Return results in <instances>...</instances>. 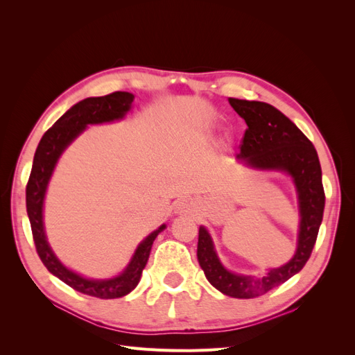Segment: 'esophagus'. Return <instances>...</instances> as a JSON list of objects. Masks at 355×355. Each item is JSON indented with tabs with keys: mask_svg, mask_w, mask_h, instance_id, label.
I'll use <instances>...</instances> for the list:
<instances>
[{
	"mask_svg": "<svg viewBox=\"0 0 355 355\" xmlns=\"http://www.w3.org/2000/svg\"><path fill=\"white\" fill-rule=\"evenodd\" d=\"M196 209V204L192 200H188V198H184L176 202V213L179 214H189L194 211Z\"/></svg>",
	"mask_w": 355,
	"mask_h": 355,
	"instance_id": "obj_1",
	"label": "esophagus"
}]
</instances>
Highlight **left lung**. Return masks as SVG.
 Returning a JSON list of instances; mask_svg holds the SVG:
<instances>
[{
    "label": "left lung",
    "mask_w": 355,
    "mask_h": 355,
    "mask_svg": "<svg viewBox=\"0 0 355 355\" xmlns=\"http://www.w3.org/2000/svg\"><path fill=\"white\" fill-rule=\"evenodd\" d=\"M230 103L247 124L239 158L257 168L287 171L293 178L300 207L296 254L292 261L270 270L263 277L237 275L225 270L209 232L200 227L197 257L210 284L231 297L252 299L286 283L305 266L323 220L326 196L314 145L284 114L265 102L230 98Z\"/></svg>",
    "instance_id": "obj_1"
}]
</instances>
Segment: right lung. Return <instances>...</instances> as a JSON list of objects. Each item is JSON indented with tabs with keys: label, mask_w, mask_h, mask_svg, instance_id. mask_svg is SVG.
Here are the masks:
<instances>
[{
	"label": "right lung",
	"mask_w": 355,
	"mask_h": 355,
	"mask_svg": "<svg viewBox=\"0 0 355 355\" xmlns=\"http://www.w3.org/2000/svg\"><path fill=\"white\" fill-rule=\"evenodd\" d=\"M133 98L135 96L132 93L114 92L111 94L102 96V98H87L73 105L41 137L26 185V210L31 222L32 237H34L35 249L41 262L44 263L53 275H56L59 280L73 290L101 299L125 296L137 286L148 262L149 253H151L153 243L157 239V235L166 228V225H161L157 231L148 235L139 244L132 262L128 263L121 275L102 282L87 280V278L75 274L63 266L55 253L51 252L46 240L44 225H42V201H44L50 176L63 149L84 130L87 124L120 120L130 110Z\"/></svg>",
	"instance_id": "1"
}]
</instances>
